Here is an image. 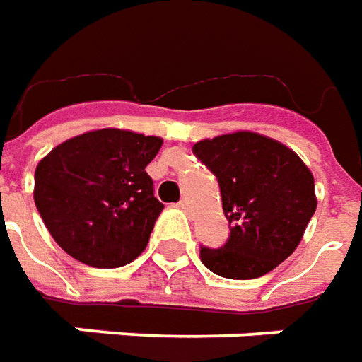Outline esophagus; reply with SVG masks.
<instances>
[{
  "label": "esophagus",
  "mask_w": 362,
  "mask_h": 362,
  "mask_svg": "<svg viewBox=\"0 0 362 362\" xmlns=\"http://www.w3.org/2000/svg\"><path fill=\"white\" fill-rule=\"evenodd\" d=\"M179 209H183L185 212H189V210H191V204H189V201H187V199H183V201L179 202Z\"/></svg>",
  "instance_id": "1"
}]
</instances>
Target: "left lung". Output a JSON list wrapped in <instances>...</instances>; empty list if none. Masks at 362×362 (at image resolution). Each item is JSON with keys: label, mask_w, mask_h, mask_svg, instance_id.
<instances>
[{"label": "left lung", "mask_w": 362, "mask_h": 362, "mask_svg": "<svg viewBox=\"0 0 362 362\" xmlns=\"http://www.w3.org/2000/svg\"><path fill=\"white\" fill-rule=\"evenodd\" d=\"M193 152L216 175L230 222L224 247L201 250L204 267L235 281L267 275L298 247L316 212L312 171L288 146L250 130L201 140Z\"/></svg>", "instance_id": "obj_1"}]
</instances>
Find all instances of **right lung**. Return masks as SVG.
Listing matches in <instances>:
<instances>
[{"label":"right lung","mask_w":362,"mask_h":362,"mask_svg":"<svg viewBox=\"0 0 362 362\" xmlns=\"http://www.w3.org/2000/svg\"><path fill=\"white\" fill-rule=\"evenodd\" d=\"M161 144L160 136L99 128L46 153L35 171L33 194L54 242L89 267L134 261L163 210L146 173Z\"/></svg>","instance_id":"add662e5"}]
</instances>
